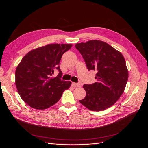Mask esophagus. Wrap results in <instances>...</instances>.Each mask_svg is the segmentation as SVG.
Wrapping results in <instances>:
<instances>
[{
  "instance_id": "esophagus-1",
  "label": "esophagus",
  "mask_w": 148,
  "mask_h": 148,
  "mask_svg": "<svg viewBox=\"0 0 148 148\" xmlns=\"http://www.w3.org/2000/svg\"><path fill=\"white\" fill-rule=\"evenodd\" d=\"M71 86H72L74 88H77V87L80 86V84H79V83H76L72 82V83H71Z\"/></svg>"
}]
</instances>
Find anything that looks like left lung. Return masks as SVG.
I'll use <instances>...</instances> for the list:
<instances>
[{"label":"left lung","instance_id":"obj_1","mask_svg":"<svg viewBox=\"0 0 148 148\" xmlns=\"http://www.w3.org/2000/svg\"><path fill=\"white\" fill-rule=\"evenodd\" d=\"M88 70H96L97 82L84 84L86 97L79 102L92 111L114 105L124 92L128 71L124 57L107 43L99 40L76 44Z\"/></svg>","mask_w":148,"mask_h":148}]
</instances>
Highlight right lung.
<instances>
[{
    "instance_id": "right-lung-1",
    "label": "right lung",
    "mask_w": 148,
    "mask_h": 148,
    "mask_svg": "<svg viewBox=\"0 0 148 148\" xmlns=\"http://www.w3.org/2000/svg\"><path fill=\"white\" fill-rule=\"evenodd\" d=\"M71 44H51L31 51L23 57L15 71V84L21 99L32 108L46 109L54 105L71 82L61 79L59 63ZM57 69L59 74L53 77Z\"/></svg>"
}]
</instances>
